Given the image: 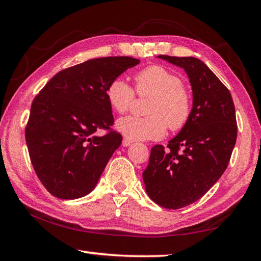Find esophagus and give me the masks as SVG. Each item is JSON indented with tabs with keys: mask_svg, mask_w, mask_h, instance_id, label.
<instances>
[{
	"mask_svg": "<svg viewBox=\"0 0 261 261\" xmlns=\"http://www.w3.org/2000/svg\"><path fill=\"white\" fill-rule=\"evenodd\" d=\"M131 144H132V141H131L130 139H127V138H124V139H123V141H122L123 147H127V146H130Z\"/></svg>",
	"mask_w": 261,
	"mask_h": 261,
	"instance_id": "1",
	"label": "esophagus"
}]
</instances>
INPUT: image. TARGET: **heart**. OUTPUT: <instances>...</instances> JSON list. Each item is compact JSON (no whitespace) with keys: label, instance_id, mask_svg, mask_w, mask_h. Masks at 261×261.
<instances>
[{"label":"heart","instance_id":"1","mask_svg":"<svg viewBox=\"0 0 261 261\" xmlns=\"http://www.w3.org/2000/svg\"><path fill=\"white\" fill-rule=\"evenodd\" d=\"M136 91L139 95H152L149 105L151 117L125 116L118 118L116 130L127 139H161L170 130L177 131L187 124L191 115V98L177 74L153 65L136 74ZM106 96L115 112L124 114L135 100V92L123 77L114 78L108 84Z\"/></svg>","mask_w":261,"mask_h":261}]
</instances>
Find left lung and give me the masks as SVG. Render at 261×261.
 <instances>
[{"instance_id": "8db88e82", "label": "left lung", "mask_w": 261, "mask_h": 261, "mask_svg": "<svg viewBox=\"0 0 261 261\" xmlns=\"http://www.w3.org/2000/svg\"><path fill=\"white\" fill-rule=\"evenodd\" d=\"M158 57L187 73L192 109L167 148L152 147L143 179L154 202L178 210L199 200L227 169L237 138L235 106L228 88L199 59Z\"/></svg>"}]
</instances>
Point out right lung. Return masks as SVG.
<instances>
[{"mask_svg":"<svg viewBox=\"0 0 261 261\" xmlns=\"http://www.w3.org/2000/svg\"><path fill=\"white\" fill-rule=\"evenodd\" d=\"M129 56L100 57L62 70L31 106L25 130L31 162L48 192L78 199L93 191L122 136L94 134L114 124L108 84L139 64Z\"/></svg>","mask_w":261,"mask_h":261,"instance_id":"right-lung-1","label":"right lung"}]
</instances>
